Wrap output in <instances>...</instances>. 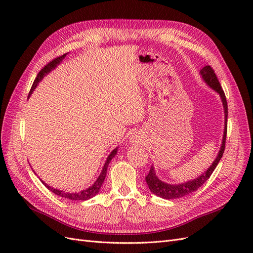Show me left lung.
I'll return each instance as SVG.
<instances>
[{
    "instance_id": "left-lung-1",
    "label": "left lung",
    "mask_w": 253,
    "mask_h": 253,
    "mask_svg": "<svg viewBox=\"0 0 253 253\" xmlns=\"http://www.w3.org/2000/svg\"><path fill=\"white\" fill-rule=\"evenodd\" d=\"M201 75L205 82L208 84V85L213 88L215 91L219 94L221 102H223L224 105V112H225V128H224V136H223V142H221L220 145V150L218 152V154L214 160L213 164L208 168L205 173H203L201 176H198L197 178L193 180H189L187 182L179 183V185H170V183H167L160 180L155 173L154 167H151V169L149 171V174L145 176V181H147L149 189L153 194H155L159 197H163L165 200H174V198H180L186 195H189L192 192H195V191L202 187L204 183L209 179L211 174L213 171L215 170L216 166L218 165L220 158L223 157L224 151H225V143H226V136H227V118H228V105H227V100H226V96L223 88H221L219 81L216 77L215 73H214L213 68L210 65H207L202 68Z\"/></svg>"
}]
</instances>
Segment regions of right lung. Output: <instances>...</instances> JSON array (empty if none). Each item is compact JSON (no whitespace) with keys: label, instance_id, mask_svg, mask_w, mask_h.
I'll return each instance as SVG.
<instances>
[{"label":"right lung","instance_id":"add662e5","mask_svg":"<svg viewBox=\"0 0 253 253\" xmlns=\"http://www.w3.org/2000/svg\"><path fill=\"white\" fill-rule=\"evenodd\" d=\"M65 56H66V53H64V55L60 56V57H58V58H56V59H53L52 61H50V62H49L48 64H46V65H45V66L42 68V70L39 72V74H38L37 78H36L35 81H34V84H33L32 88H30L28 97L33 94V91H34V89L37 87L38 83H39V82L43 79L44 76L47 75L49 72H51V70H53V68H55V67L61 62V61H62V60L65 58ZM116 153H117V148L114 149V150L112 151L111 154L108 156V158H106V162H105V164H104V166H103V168H102V172L100 173V175H99V177L97 178V180L94 182V185L91 186V187H89V188H87V189H85V190L80 191V192H78V193H76V192H75V193L64 192V191H60V190H57V189H53V188L49 187L48 185H46V183H45V182H43V181H42V182L44 183L45 186H46V188H47L48 190L51 191L52 193H55V194H57V195H59V196H61V197H65V198H68V200H72V201H86V200H89V198L94 197V196L99 192V190H100V188H101V186H102V183H103V181H104V179H105L106 171H108L109 164L111 163L112 158L115 157V155H116Z\"/></svg>","mask_w":253,"mask_h":253}]
</instances>
